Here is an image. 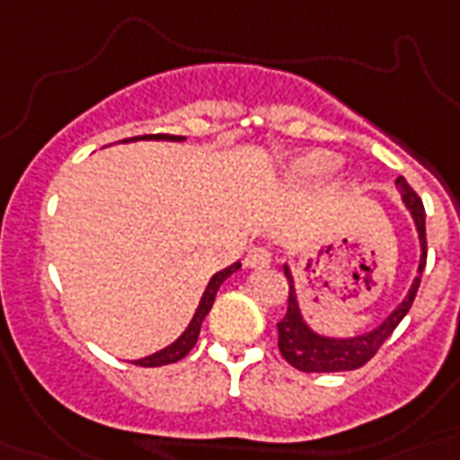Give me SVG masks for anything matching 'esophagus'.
Here are the masks:
<instances>
[{
    "label": "esophagus",
    "instance_id": "obj_1",
    "mask_svg": "<svg viewBox=\"0 0 460 460\" xmlns=\"http://www.w3.org/2000/svg\"><path fill=\"white\" fill-rule=\"evenodd\" d=\"M270 262H272V252H270L267 245H255L245 255V265L248 267H267Z\"/></svg>",
    "mask_w": 460,
    "mask_h": 460
}]
</instances>
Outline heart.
<instances>
[{
    "label": "heart",
    "instance_id": "1",
    "mask_svg": "<svg viewBox=\"0 0 460 460\" xmlns=\"http://www.w3.org/2000/svg\"><path fill=\"white\" fill-rule=\"evenodd\" d=\"M336 166H339V159L332 157V155L313 153L298 159L296 172L305 181H324L336 172Z\"/></svg>",
    "mask_w": 460,
    "mask_h": 460
}]
</instances>
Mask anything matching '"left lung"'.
<instances>
[{"label":"left lung","instance_id":"obj_1","mask_svg":"<svg viewBox=\"0 0 460 460\" xmlns=\"http://www.w3.org/2000/svg\"><path fill=\"white\" fill-rule=\"evenodd\" d=\"M396 190L401 193V200L408 208L411 217H413L415 231L420 238V265H418V277L411 284V291L399 305L394 307L392 314L386 317L379 327L365 334L349 336V339H334V336H322L314 329H310L301 314V305L296 298V287L294 277L288 265H284V274L288 279V303H287V314L284 320L277 324L279 329V350L287 363H291L296 370L301 372H343V370H358L370 360L379 350V346L392 336V332L399 327V322L406 317L411 310L420 287L422 270L428 262V238H425V208L422 200L418 198L413 188L408 186V181L403 176L396 179Z\"/></svg>","mask_w":460,"mask_h":460}]
</instances>
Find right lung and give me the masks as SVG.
I'll return each instance as SVG.
<instances>
[{"mask_svg": "<svg viewBox=\"0 0 460 460\" xmlns=\"http://www.w3.org/2000/svg\"><path fill=\"white\" fill-rule=\"evenodd\" d=\"M150 138L155 140H183V136H150ZM128 140H136V138H128ZM128 140H124V143H128ZM236 270H241V262H234L231 267H226V270H222V272H217L212 279H209L208 288H205V294H202L200 298V305H198V310H195L193 320H190V324L186 327V332L176 339L173 343H169L166 349L157 350V353H153V356L147 358H140V360H133L136 365H143V367H159V365H169V363H176V360H181V358H186L188 353H190V349L195 346V341H198V334H200V327H202V320L208 317L209 307H212V303H215V296L217 291H219V287H222L224 281L229 279L231 274L236 272Z\"/></svg>", "mask_w": 460, "mask_h": 460, "instance_id": "obj_1", "label": "right lung"}]
</instances>
